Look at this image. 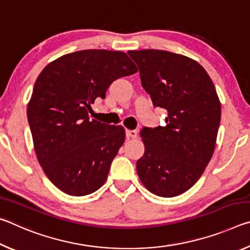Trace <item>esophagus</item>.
Returning a JSON list of instances; mask_svg holds the SVG:
<instances>
[{
	"label": "esophagus",
	"mask_w": 250,
	"mask_h": 250,
	"mask_svg": "<svg viewBox=\"0 0 250 250\" xmlns=\"http://www.w3.org/2000/svg\"><path fill=\"white\" fill-rule=\"evenodd\" d=\"M125 135L128 139H135L138 137V132L135 130H126Z\"/></svg>",
	"instance_id": "34e87169"
}]
</instances>
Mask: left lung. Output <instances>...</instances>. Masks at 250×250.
<instances>
[{"instance_id": "left-lung-1", "label": "left lung", "mask_w": 250, "mask_h": 250, "mask_svg": "<svg viewBox=\"0 0 250 250\" xmlns=\"http://www.w3.org/2000/svg\"><path fill=\"white\" fill-rule=\"evenodd\" d=\"M154 107L166 109V125L141 130L145 154L137 171L155 195L173 197L196 183L214 153L221 103L206 70L167 50H129Z\"/></svg>"}]
</instances>
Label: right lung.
<instances>
[{
    "label": "right lung",
    "instance_id": "1",
    "mask_svg": "<svg viewBox=\"0 0 250 250\" xmlns=\"http://www.w3.org/2000/svg\"><path fill=\"white\" fill-rule=\"evenodd\" d=\"M137 71L124 52L86 49L57 58L37 77L27 120L37 160L61 191L83 196L104 185L125 134L121 125L90 120V104Z\"/></svg>",
    "mask_w": 250,
    "mask_h": 250
}]
</instances>
